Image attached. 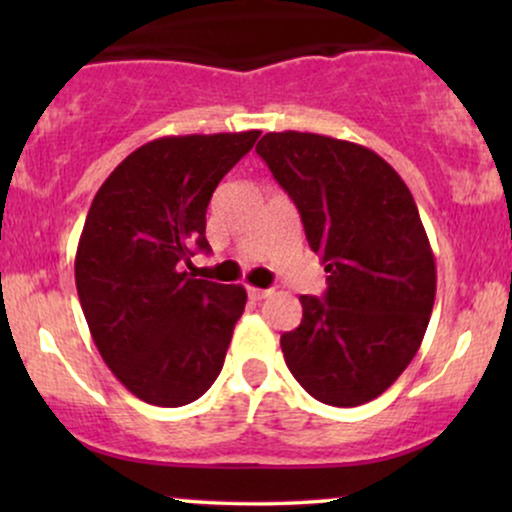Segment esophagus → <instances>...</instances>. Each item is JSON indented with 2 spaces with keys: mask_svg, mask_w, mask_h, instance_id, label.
Returning <instances> with one entry per match:
<instances>
[{
  "mask_svg": "<svg viewBox=\"0 0 512 512\" xmlns=\"http://www.w3.org/2000/svg\"><path fill=\"white\" fill-rule=\"evenodd\" d=\"M269 289H255V286H248V296L252 298V301H262V298L269 296Z\"/></svg>",
  "mask_w": 512,
  "mask_h": 512,
  "instance_id": "1",
  "label": "esophagus"
}]
</instances>
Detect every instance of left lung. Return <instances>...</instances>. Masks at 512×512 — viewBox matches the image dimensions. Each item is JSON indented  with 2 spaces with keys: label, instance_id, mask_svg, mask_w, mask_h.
Returning a JSON list of instances; mask_svg holds the SVG:
<instances>
[{
  "label": "left lung",
  "instance_id": "obj_1",
  "mask_svg": "<svg viewBox=\"0 0 512 512\" xmlns=\"http://www.w3.org/2000/svg\"><path fill=\"white\" fill-rule=\"evenodd\" d=\"M255 151L327 272L325 296H301V325L281 334L286 366L317 402L366 404L416 356L436 301V260L414 197L390 163L342 139L269 132Z\"/></svg>",
  "mask_w": 512,
  "mask_h": 512
}]
</instances>
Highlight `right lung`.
I'll return each mask as SVG.
<instances>
[{
  "label": "right lung",
  "mask_w": 512,
  "mask_h": 512,
  "mask_svg": "<svg viewBox=\"0 0 512 512\" xmlns=\"http://www.w3.org/2000/svg\"><path fill=\"white\" fill-rule=\"evenodd\" d=\"M260 132L185 134L139 146L88 209L74 276L88 330L115 378L156 407L214 385L248 293L185 272L209 252L207 207Z\"/></svg>",
  "instance_id": "add662e5"
}]
</instances>
